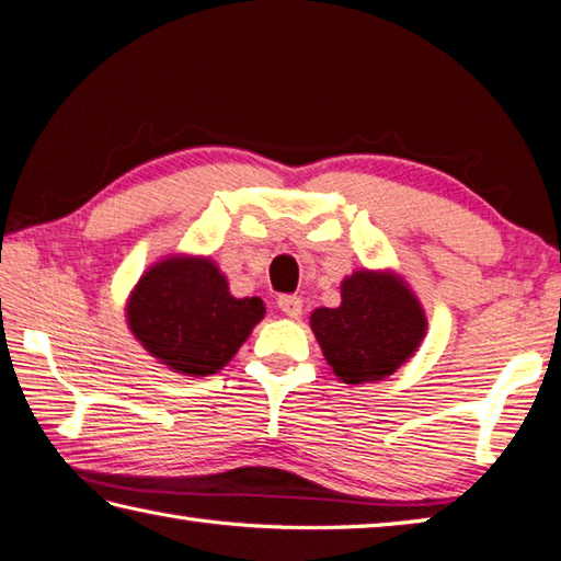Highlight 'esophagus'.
I'll return each instance as SVG.
<instances>
[{
    "mask_svg": "<svg viewBox=\"0 0 561 561\" xmlns=\"http://www.w3.org/2000/svg\"><path fill=\"white\" fill-rule=\"evenodd\" d=\"M279 311L289 318H299L304 313V301L301 296H279Z\"/></svg>",
    "mask_w": 561,
    "mask_h": 561,
    "instance_id": "esophagus-1",
    "label": "esophagus"
}]
</instances>
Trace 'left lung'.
<instances>
[{
	"label": "left lung",
	"mask_w": 561,
	"mask_h": 561,
	"mask_svg": "<svg viewBox=\"0 0 561 561\" xmlns=\"http://www.w3.org/2000/svg\"><path fill=\"white\" fill-rule=\"evenodd\" d=\"M337 309H316L311 331L345 383H369L393 375L425 337L421 301L399 274L357 270L340 284Z\"/></svg>",
	"instance_id": "obj_1"
}]
</instances>
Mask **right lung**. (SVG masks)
<instances>
[{
	"label": "right lung",
	"instance_id": "right-lung-1",
	"mask_svg": "<svg viewBox=\"0 0 561 561\" xmlns=\"http://www.w3.org/2000/svg\"><path fill=\"white\" fill-rule=\"evenodd\" d=\"M262 318L260 296L236 299L216 262L194 255L156 262L126 301V321L138 343L186 377L226 367Z\"/></svg>",
	"mask_w": 561,
	"mask_h": 561
}]
</instances>
